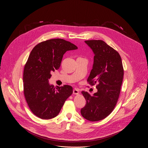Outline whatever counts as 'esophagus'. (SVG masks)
Instances as JSON below:
<instances>
[{
  "mask_svg": "<svg viewBox=\"0 0 148 148\" xmlns=\"http://www.w3.org/2000/svg\"><path fill=\"white\" fill-rule=\"evenodd\" d=\"M79 94V91H78L77 89L74 88V89L73 90V94H74V95H77V94Z\"/></svg>",
  "mask_w": 148,
  "mask_h": 148,
  "instance_id": "esophagus-1",
  "label": "esophagus"
}]
</instances>
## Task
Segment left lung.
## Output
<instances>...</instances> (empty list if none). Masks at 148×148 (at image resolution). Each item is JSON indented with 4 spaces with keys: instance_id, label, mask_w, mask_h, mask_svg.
I'll list each match as a JSON object with an SVG mask.
<instances>
[{
    "instance_id": "8db88e82",
    "label": "left lung",
    "mask_w": 148,
    "mask_h": 148,
    "mask_svg": "<svg viewBox=\"0 0 148 148\" xmlns=\"http://www.w3.org/2000/svg\"><path fill=\"white\" fill-rule=\"evenodd\" d=\"M92 50L94 64L87 82L97 84L98 91L92 96L82 91L86 104L81 108L82 116L95 122L108 116L114 110L118 100L123 78L121 57L115 49L101 40L85 41Z\"/></svg>"
}]
</instances>
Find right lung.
I'll return each mask as SVG.
<instances>
[{
	"label": "right lung",
	"mask_w": 148,
	"mask_h": 148,
	"mask_svg": "<svg viewBox=\"0 0 148 148\" xmlns=\"http://www.w3.org/2000/svg\"><path fill=\"white\" fill-rule=\"evenodd\" d=\"M78 47L61 38L47 40L32 50L23 71V91L31 111L36 116L49 119L56 117L66 100L73 94L69 85L54 87L49 79L51 72L58 70L64 54Z\"/></svg>",
	"instance_id": "obj_1"
}]
</instances>
